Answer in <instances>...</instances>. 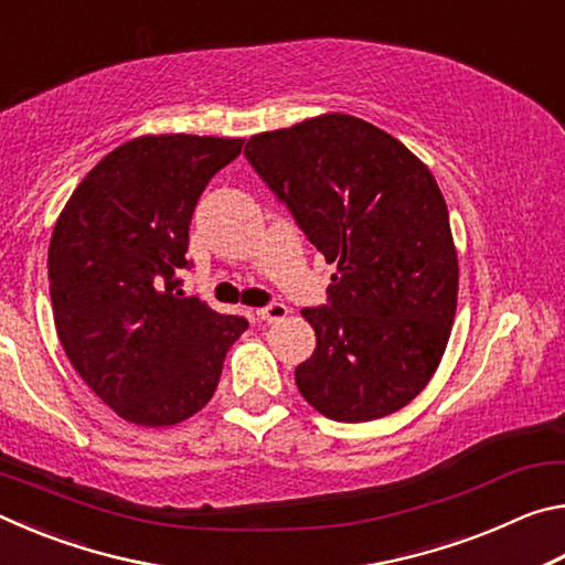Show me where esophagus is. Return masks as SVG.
<instances>
[{
	"label": "esophagus",
	"instance_id": "1",
	"mask_svg": "<svg viewBox=\"0 0 565 565\" xmlns=\"http://www.w3.org/2000/svg\"><path fill=\"white\" fill-rule=\"evenodd\" d=\"M286 313H289V309H286V306L279 301H271V303L262 306V309H256V317H259L262 321H269V323L286 319Z\"/></svg>",
	"mask_w": 565,
	"mask_h": 565
}]
</instances>
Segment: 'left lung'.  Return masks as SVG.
Instances as JSON below:
<instances>
[{"mask_svg":"<svg viewBox=\"0 0 565 565\" xmlns=\"http://www.w3.org/2000/svg\"><path fill=\"white\" fill-rule=\"evenodd\" d=\"M244 157L303 236L337 264L317 331L294 371L333 420H374L416 398L451 337L458 259L448 209L426 164L391 134L349 114L256 134Z\"/></svg>","mask_w":565,"mask_h":565,"instance_id":"8db88e82","label":"left lung"}]
</instances>
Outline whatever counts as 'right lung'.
<instances>
[{"label": "right lung", "instance_id": "obj_1", "mask_svg": "<svg viewBox=\"0 0 565 565\" xmlns=\"http://www.w3.org/2000/svg\"><path fill=\"white\" fill-rule=\"evenodd\" d=\"M244 139L161 134L121 145L74 189L50 244L60 341L121 418L174 426L214 396L224 356L248 329L181 291L189 224Z\"/></svg>", "mask_w": 565, "mask_h": 565}]
</instances>
